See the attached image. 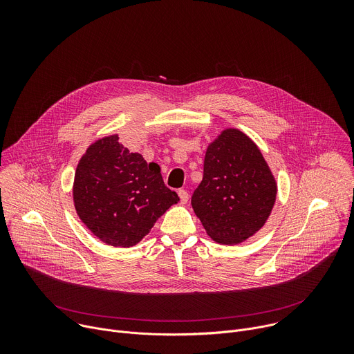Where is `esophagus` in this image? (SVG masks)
<instances>
[{"mask_svg":"<svg viewBox=\"0 0 354 354\" xmlns=\"http://www.w3.org/2000/svg\"><path fill=\"white\" fill-rule=\"evenodd\" d=\"M178 194H179V198H180V203H182V205H186V203H187V200H189V194H187V192H186V190H183V189H180V190L178 192Z\"/></svg>","mask_w":354,"mask_h":354,"instance_id":"obj_1","label":"esophagus"}]
</instances>
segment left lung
<instances>
[{
    "label": "left lung",
    "instance_id": "8db88e82",
    "mask_svg": "<svg viewBox=\"0 0 354 354\" xmlns=\"http://www.w3.org/2000/svg\"><path fill=\"white\" fill-rule=\"evenodd\" d=\"M276 193L274 176L257 144L227 129L207 147L203 180L192 196V207L210 238L234 245L265 225Z\"/></svg>",
    "mask_w": 354,
    "mask_h": 354
}]
</instances>
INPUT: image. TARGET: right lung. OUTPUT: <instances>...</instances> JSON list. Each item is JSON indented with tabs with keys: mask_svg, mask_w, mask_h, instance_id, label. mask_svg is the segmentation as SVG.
<instances>
[{
	"mask_svg": "<svg viewBox=\"0 0 354 354\" xmlns=\"http://www.w3.org/2000/svg\"><path fill=\"white\" fill-rule=\"evenodd\" d=\"M74 206L86 228L100 241L130 248L179 201L161 168L119 142V136L91 144L74 176Z\"/></svg>",
	"mask_w": 354,
	"mask_h": 354,
	"instance_id": "right-lung-1",
	"label": "right lung"
}]
</instances>
